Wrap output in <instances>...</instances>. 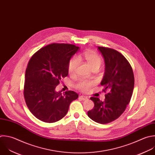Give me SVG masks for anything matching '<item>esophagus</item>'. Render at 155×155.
Returning a JSON list of instances; mask_svg holds the SVG:
<instances>
[{
    "label": "esophagus",
    "mask_w": 155,
    "mask_h": 155,
    "mask_svg": "<svg viewBox=\"0 0 155 155\" xmlns=\"http://www.w3.org/2000/svg\"><path fill=\"white\" fill-rule=\"evenodd\" d=\"M80 98L82 100H87V97H86V96H83V95H81L80 97Z\"/></svg>",
    "instance_id": "1"
}]
</instances>
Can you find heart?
I'll list each match as a JSON object with an SVG mask.
<instances>
[{
    "label": "heart",
    "instance_id": "obj_1",
    "mask_svg": "<svg viewBox=\"0 0 155 155\" xmlns=\"http://www.w3.org/2000/svg\"><path fill=\"white\" fill-rule=\"evenodd\" d=\"M80 61H85L91 69H99L102 64L101 58L97 54L91 51H86L81 54H79L77 58H72L68 64V72L70 75H74L80 65ZM94 84L92 81H80L77 85V89L86 92Z\"/></svg>",
    "mask_w": 155,
    "mask_h": 155
}]
</instances>
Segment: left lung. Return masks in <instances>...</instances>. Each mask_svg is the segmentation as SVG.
I'll list each match as a JSON object with an SVG mask.
<instances>
[{
	"mask_svg": "<svg viewBox=\"0 0 155 155\" xmlns=\"http://www.w3.org/2000/svg\"><path fill=\"white\" fill-rule=\"evenodd\" d=\"M104 57L105 72L100 84L104 87V101L97 97L90 98L94 107L87 112L88 117L95 122H111L125 111L130 101L134 84L132 68L125 57L118 51L105 47H98Z\"/></svg>",
	"mask_w": 155,
	"mask_h": 155,
	"instance_id": "left-lung-1",
	"label": "left lung"
}]
</instances>
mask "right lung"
<instances>
[{"mask_svg": "<svg viewBox=\"0 0 155 155\" xmlns=\"http://www.w3.org/2000/svg\"><path fill=\"white\" fill-rule=\"evenodd\" d=\"M80 49L73 44L47 45L31 57L25 71L24 96L30 112L39 120L54 123L67 114L71 103L78 97L73 91L56 92L68 75L71 58Z\"/></svg>", "mask_w": 155, "mask_h": 155, "instance_id": "right-lung-1", "label": "right lung"}]
</instances>
